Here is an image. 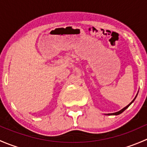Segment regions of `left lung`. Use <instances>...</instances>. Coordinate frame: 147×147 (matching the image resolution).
<instances>
[{
	"instance_id": "8db88e82",
	"label": "left lung",
	"mask_w": 147,
	"mask_h": 147,
	"mask_svg": "<svg viewBox=\"0 0 147 147\" xmlns=\"http://www.w3.org/2000/svg\"><path fill=\"white\" fill-rule=\"evenodd\" d=\"M136 97H137V96H136V97H135V98H134V100H132V101H131V103H130V104H129V105H127V107H124V108H123V109H121V110H120V111H119V112H115V113H112V114H108V115H119V114L122 113V112H124V110H125V109H127V108H128V107H129V105H131V103H132V102L134 101V100H135V99H136Z\"/></svg>"
}]
</instances>
